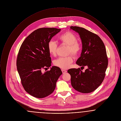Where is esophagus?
Listing matches in <instances>:
<instances>
[{"instance_id": "obj_1", "label": "esophagus", "mask_w": 121, "mask_h": 121, "mask_svg": "<svg viewBox=\"0 0 121 121\" xmlns=\"http://www.w3.org/2000/svg\"><path fill=\"white\" fill-rule=\"evenodd\" d=\"M62 73H63V74H64V73H67V71H66V70H63V69H62Z\"/></svg>"}]
</instances>
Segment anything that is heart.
<instances>
[{
    "instance_id": "obj_1",
    "label": "heart",
    "mask_w": 121,
    "mask_h": 121,
    "mask_svg": "<svg viewBox=\"0 0 121 121\" xmlns=\"http://www.w3.org/2000/svg\"><path fill=\"white\" fill-rule=\"evenodd\" d=\"M59 40L62 44L68 45L67 53H71L74 57L77 56L81 50V45L77 42V37L74 34L67 32L58 37ZM48 49L49 53L52 56H55L58 49L57 43L53 40L49 41L48 44ZM73 62V58L70 55L66 57H60L53 61V64L56 66L62 69H67L69 68Z\"/></svg>"
}]
</instances>
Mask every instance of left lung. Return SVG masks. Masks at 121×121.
Wrapping results in <instances>:
<instances>
[{"label":"left lung","instance_id":"1","mask_svg":"<svg viewBox=\"0 0 121 121\" xmlns=\"http://www.w3.org/2000/svg\"><path fill=\"white\" fill-rule=\"evenodd\" d=\"M70 29L78 34L82 43L80 57L76 63L88 68L84 72L79 68L68 71L71 75V85L78 92H92L101 85L105 76L108 65L105 47L98 35L86 29L77 26H71Z\"/></svg>","mask_w":121,"mask_h":121}]
</instances>
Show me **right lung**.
<instances>
[{
    "label": "right lung",
    "mask_w": 121,
    "mask_h": 121,
    "mask_svg": "<svg viewBox=\"0 0 121 121\" xmlns=\"http://www.w3.org/2000/svg\"><path fill=\"white\" fill-rule=\"evenodd\" d=\"M61 29H38L26 38L19 49L17 67L25 90L35 98H43L53 92L62 72L59 68L52 66L50 70L42 72L51 66V58L48 44Z\"/></svg>",
    "instance_id": "right-lung-1"
}]
</instances>
